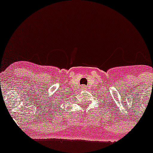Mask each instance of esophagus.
<instances>
[{"mask_svg":"<svg viewBox=\"0 0 153 153\" xmlns=\"http://www.w3.org/2000/svg\"><path fill=\"white\" fill-rule=\"evenodd\" d=\"M82 89H87V87H86V86H82Z\"/></svg>","mask_w":153,"mask_h":153,"instance_id":"esophagus-1","label":"esophagus"}]
</instances>
